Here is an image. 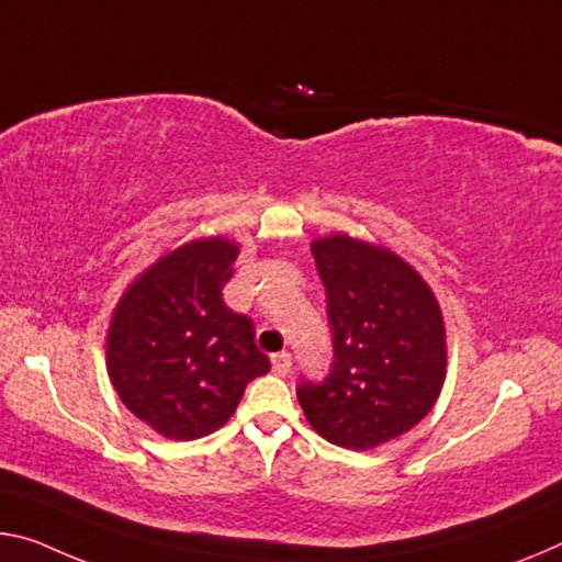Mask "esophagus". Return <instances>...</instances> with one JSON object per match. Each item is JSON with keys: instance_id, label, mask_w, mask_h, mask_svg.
<instances>
[{"instance_id": "34e87169", "label": "esophagus", "mask_w": 562, "mask_h": 562, "mask_svg": "<svg viewBox=\"0 0 562 562\" xmlns=\"http://www.w3.org/2000/svg\"><path fill=\"white\" fill-rule=\"evenodd\" d=\"M290 370H292V355H290V352L272 355V372H274V375L284 378Z\"/></svg>"}]
</instances>
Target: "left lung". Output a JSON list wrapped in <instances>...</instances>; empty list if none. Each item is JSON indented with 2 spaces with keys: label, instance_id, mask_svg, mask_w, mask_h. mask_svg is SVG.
<instances>
[{
  "label": "left lung",
  "instance_id": "left-lung-1",
  "mask_svg": "<svg viewBox=\"0 0 562 562\" xmlns=\"http://www.w3.org/2000/svg\"><path fill=\"white\" fill-rule=\"evenodd\" d=\"M327 292L333 364L302 380L297 400L310 425L347 450L400 438L430 413L445 380L438 302L413 267L347 235L313 243Z\"/></svg>",
  "mask_w": 562,
  "mask_h": 562
}]
</instances>
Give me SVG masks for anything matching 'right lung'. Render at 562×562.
Returning a JSON list of instances; mask_svg holds the SVG:
<instances>
[{"instance_id": "1", "label": "right lung", "mask_w": 562, "mask_h": 562, "mask_svg": "<svg viewBox=\"0 0 562 562\" xmlns=\"http://www.w3.org/2000/svg\"><path fill=\"white\" fill-rule=\"evenodd\" d=\"M237 247L194 239L124 292L106 335V368L122 403L169 440H198L233 417L255 378L270 372L255 325L222 288Z\"/></svg>"}]
</instances>
